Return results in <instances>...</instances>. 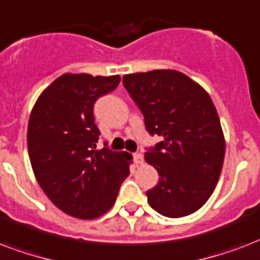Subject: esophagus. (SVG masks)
I'll return each mask as SVG.
<instances>
[{
    "label": "esophagus",
    "instance_id": "1",
    "mask_svg": "<svg viewBox=\"0 0 260 260\" xmlns=\"http://www.w3.org/2000/svg\"><path fill=\"white\" fill-rule=\"evenodd\" d=\"M134 162H136V166L144 164V156L141 153H134Z\"/></svg>",
    "mask_w": 260,
    "mask_h": 260
}]
</instances>
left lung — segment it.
<instances>
[{
	"label": "left lung",
	"instance_id": "left-lung-1",
	"mask_svg": "<svg viewBox=\"0 0 260 260\" xmlns=\"http://www.w3.org/2000/svg\"><path fill=\"white\" fill-rule=\"evenodd\" d=\"M122 81L142 112L149 134L161 137L145 153L160 176L146 191L149 205L170 218L197 212L216 188L225 156L212 99L176 70L126 74Z\"/></svg>",
	"mask_w": 260,
	"mask_h": 260
}]
</instances>
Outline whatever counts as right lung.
I'll list each match as a JSON object with an SVG mask.
<instances>
[{
	"label": "right lung",
	"instance_id": "add662e5",
	"mask_svg": "<svg viewBox=\"0 0 260 260\" xmlns=\"http://www.w3.org/2000/svg\"><path fill=\"white\" fill-rule=\"evenodd\" d=\"M119 76L66 73L36 100L28 122V154L48 199L69 216L92 220L110 210L130 174L132 154L98 149L93 107Z\"/></svg>",
	"mask_w": 260,
	"mask_h": 260
}]
</instances>
